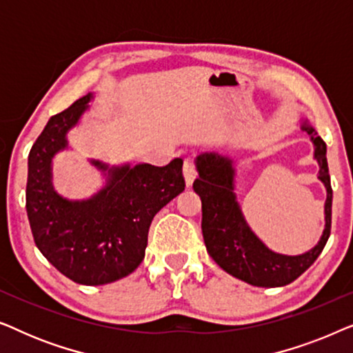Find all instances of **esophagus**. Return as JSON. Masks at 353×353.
Segmentation results:
<instances>
[{
  "instance_id": "esophagus-1",
  "label": "esophagus",
  "mask_w": 353,
  "mask_h": 353,
  "mask_svg": "<svg viewBox=\"0 0 353 353\" xmlns=\"http://www.w3.org/2000/svg\"><path fill=\"white\" fill-rule=\"evenodd\" d=\"M183 175H185V180H186V185L191 186L192 181H194V178L197 175V168H196V163L191 161V159H186L185 163H183Z\"/></svg>"
}]
</instances>
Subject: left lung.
Returning a JSON list of instances; mask_svg holds the SVG:
<instances>
[{"label": "left lung", "mask_w": 353, "mask_h": 353, "mask_svg": "<svg viewBox=\"0 0 353 353\" xmlns=\"http://www.w3.org/2000/svg\"><path fill=\"white\" fill-rule=\"evenodd\" d=\"M303 132L315 144V159L320 163L318 178L325 183L327 197L325 204L326 226L315 248L302 255L274 254L265 248L245 223L233 192V165L219 154H201L196 159L199 176L192 188L202 201V236L207 252L226 273L260 288H278L292 283L310 268L325 249L331 234L332 188L326 161V143L315 128L303 125Z\"/></svg>", "instance_id": "8db88e82"}]
</instances>
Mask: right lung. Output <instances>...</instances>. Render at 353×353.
I'll return each mask as SVG.
<instances>
[{
	"label": "right lung",
	"mask_w": 353,
	"mask_h": 353,
	"mask_svg": "<svg viewBox=\"0 0 353 353\" xmlns=\"http://www.w3.org/2000/svg\"><path fill=\"white\" fill-rule=\"evenodd\" d=\"M91 94L52 115L28 154L27 215L40 252L72 281L99 286L143 262L154 215L185 191L183 161L110 170L109 185L88 201H67L51 186V159L88 108ZM94 165L105 170L103 163Z\"/></svg>",
	"instance_id": "add662e5"
}]
</instances>
